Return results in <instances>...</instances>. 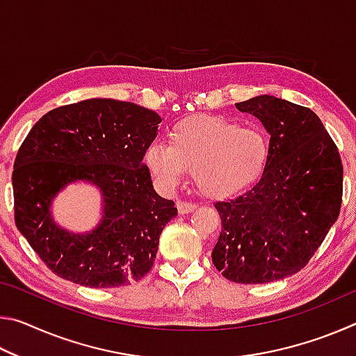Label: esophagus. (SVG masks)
<instances>
[{
	"label": "esophagus",
	"mask_w": 356,
	"mask_h": 356,
	"mask_svg": "<svg viewBox=\"0 0 356 356\" xmlns=\"http://www.w3.org/2000/svg\"><path fill=\"white\" fill-rule=\"evenodd\" d=\"M195 209H196V204H193V202H184V201L177 202V210H179L180 215L190 213V212H193V210H195Z\"/></svg>",
	"instance_id": "esophagus-1"
}]
</instances>
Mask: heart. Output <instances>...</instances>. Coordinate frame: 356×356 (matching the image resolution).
Returning <instances> with one entry per match:
<instances>
[{"instance_id":"b5f03b06","label":"heart","mask_w":356,"mask_h":356,"mask_svg":"<svg viewBox=\"0 0 356 356\" xmlns=\"http://www.w3.org/2000/svg\"><path fill=\"white\" fill-rule=\"evenodd\" d=\"M270 144L262 130L236 120L197 114L177 122L168 144L150 143L144 152L150 176L163 190H174L193 170L204 195L226 197L245 190L268 165Z\"/></svg>"}]
</instances>
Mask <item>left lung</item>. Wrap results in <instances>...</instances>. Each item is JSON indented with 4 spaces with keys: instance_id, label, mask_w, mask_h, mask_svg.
I'll return each instance as SVG.
<instances>
[{
    "instance_id": "8db88e82",
    "label": "left lung",
    "mask_w": 356,
    "mask_h": 356,
    "mask_svg": "<svg viewBox=\"0 0 356 356\" xmlns=\"http://www.w3.org/2000/svg\"><path fill=\"white\" fill-rule=\"evenodd\" d=\"M270 134L268 165L252 188L215 202L212 261L226 280L264 284L305 268L341 212L342 161L309 108L273 95L236 104Z\"/></svg>"
}]
</instances>
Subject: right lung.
I'll use <instances>...</instances> for the list:
<instances>
[{"label": "right lung", "instance_id": "1", "mask_svg": "<svg viewBox=\"0 0 356 356\" xmlns=\"http://www.w3.org/2000/svg\"><path fill=\"white\" fill-rule=\"evenodd\" d=\"M161 118L130 102L91 99L44 114L17 152L15 225L53 273L86 287H120L152 268L160 234L177 215L156 195L144 152ZM89 179L104 195V220L75 236L49 216L56 193Z\"/></svg>", "mask_w": 356, "mask_h": 356}]
</instances>
